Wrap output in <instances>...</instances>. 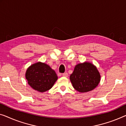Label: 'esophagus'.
<instances>
[{"instance_id":"obj_1","label":"esophagus","mask_w":126,"mask_h":126,"mask_svg":"<svg viewBox=\"0 0 126 126\" xmlns=\"http://www.w3.org/2000/svg\"><path fill=\"white\" fill-rule=\"evenodd\" d=\"M68 73L67 72H65V73H63L62 74V76L64 77H65V78H67V77H68Z\"/></svg>"}]
</instances>
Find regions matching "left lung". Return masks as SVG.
<instances>
[{"instance_id":"8db88e82","label":"left lung","mask_w":126,"mask_h":126,"mask_svg":"<svg viewBox=\"0 0 126 126\" xmlns=\"http://www.w3.org/2000/svg\"><path fill=\"white\" fill-rule=\"evenodd\" d=\"M100 78L97 67L89 62L76 65L69 77L74 89L81 93L91 91L96 88L100 81Z\"/></svg>"}]
</instances>
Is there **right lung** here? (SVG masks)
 <instances>
[{"instance_id": "obj_1", "label": "right lung", "mask_w": 126, "mask_h": 126, "mask_svg": "<svg viewBox=\"0 0 126 126\" xmlns=\"http://www.w3.org/2000/svg\"><path fill=\"white\" fill-rule=\"evenodd\" d=\"M25 78L28 84L40 92L51 89L58 79L55 71L48 65L41 62L31 65L26 71Z\"/></svg>"}]
</instances>
